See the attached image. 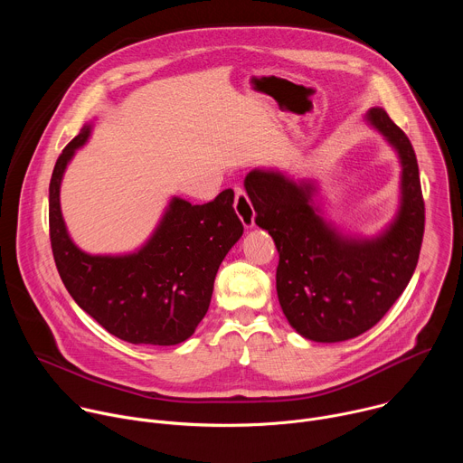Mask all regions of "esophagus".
Wrapping results in <instances>:
<instances>
[{
	"label": "esophagus",
	"mask_w": 463,
	"mask_h": 463,
	"mask_svg": "<svg viewBox=\"0 0 463 463\" xmlns=\"http://www.w3.org/2000/svg\"><path fill=\"white\" fill-rule=\"evenodd\" d=\"M234 194H236V197H234L236 214L240 216L245 229H252L254 227V211H252V205L249 202L247 194L241 188H234Z\"/></svg>",
	"instance_id": "1"
}]
</instances>
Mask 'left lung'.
I'll use <instances>...</instances> for the list:
<instances>
[{
    "mask_svg": "<svg viewBox=\"0 0 463 463\" xmlns=\"http://www.w3.org/2000/svg\"><path fill=\"white\" fill-rule=\"evenodd\" d=\"M364 122L400 161V203L373 236L343 232L326 218L317 179L252 168L243 181L256 214L280 254L277 293L291 327L315 343H341L375 326L418 266L425 205L414 148L383 108Z\"/></svg>",
    "mask_w": 463,
    "mask_h": 463,
    "instance_id": "1",
    "label": "left lung"
}]
</instances>
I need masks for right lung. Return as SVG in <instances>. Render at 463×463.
I'll return each mask as SVG.
<instances>
[{
  "label": "right lung",
  "mask_w": 463,
  "mask_h": 463,
  "mask_svg": "<svg viewBox=\"0 0 463 463\" xmlns=\"http://www.w3.org/2000/svg\"><path fill=\"white\" fill-rule=\"evenodd\" d=\"M95 120L63 148L49 183L51 247L73 300L104 329L131 345L174 346L205 317L220 263L241 238L234 192L192 205L172 195L148 240L129 252L91 254L71 238L60 207L65 170L93 134Z\"/></svg>",
  "instance_id": "1"
}]
</instances>
